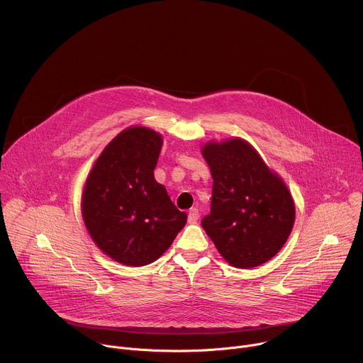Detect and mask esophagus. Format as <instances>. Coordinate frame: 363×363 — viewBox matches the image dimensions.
I'll return each mask as SVG.
<instances>
[{
  "label": "esophagus",
  "mask_w": 363,
  "mask_h": 363,
  "mask_svg": "<svg viewBox=\"0 0 363 363\" xmlns=\"http://www.w3.org/2000/svg\"><path fill=\"white\" fill-rule=\"evenodd\" d=\"M198 218H199L198 210H196V208H191L189 213H188V223H189V224H195V223L198 221Z\"/></svg>",
  "instance_id": "34e87169"
}]
</instances>
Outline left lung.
<instances>
[{
	"mask_svg": "<svg viewBox=\"0 0 363 363\" xmlns=\"http://www.w3.org/2000/svg\"><path fill=\"white\" fill-rule=\"evenodd\" d=\"M202 157L213 175L211 213L201 221L233 267L251 269L273 258L294 224V201L244 139L210 142Z\"/></svg>",
	"mask_w": 363,
	"mask_h": 363,
	"instance_id": "left-lung-1",
	"label": "left lung"
}]
</instances>
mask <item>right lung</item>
<instances>
[{"instance_id":"right-lung-1","label":"right lung","mask_w":363,"mask_h":363,"mask_svg":"<svg viewBox=\"0 0 363 363\" xmlns=\"http://www.w3.org/2000/svg\"><path fill=\"white\" fill-rule=\"evenodd\" d=\"M162 136L143 126L122 130L94 162L82 196V214L96 245L115 262L153 263L186 224V214L155 181Z\"/></svg>"}]
</instances>
